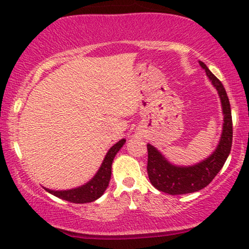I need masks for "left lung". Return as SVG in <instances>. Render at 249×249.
<instances>
[{"instance_id":"8db88e82","label":"left lung","mask_w":249,"mask_h":249,"mask_svg":"<svg viewBox=\"0 0 249 249\" xmlns=\"http://www.w3.org/2000/svg\"><path fill=\"white\" fill-rule=\"evenodd\" d=\"M199 64L206 71L207 77L212 81L220 95L224 114L223 131L215 152L205 161L188 168H180L170 164L154 146L147 145L148 178L156 189L168 193L170 195H182L205 188L222 169L232 145V117L227 91L222 83L211 72L206 64L200 61Z\"/></svg>"}]
</instances>
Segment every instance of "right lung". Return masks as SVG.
Masks as SVG:
<instances>
[{"instance_id":"add662e5","label":"right lung","mask_w":249,"mask_h":249,"mask_svg":"<svg viewBox=\"0 0 249 249\" xmlns=\"http://www.w3.org/2000/svg\"><path fill=\"white\" fill-rule=\"evenodd\" d=\"M125 139H121L117 144H114L112 147L108 149L105 156L103 163H102L100 170L96 173V176L90 180L89 182H87L86 185L79 187L76 189H70V190H63V192H54V190L46 189V192H49L52 195L62 198L68 202L76 203V204H84V203H89L94 202L95 199H97L98 197L103 195L105 189L107 188L108 181L111 179V168H112V162L117 153L119 152L122 146H124Z\"/></svg>"}]
</instances>
